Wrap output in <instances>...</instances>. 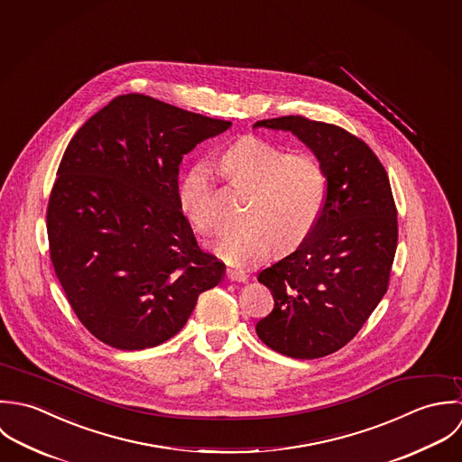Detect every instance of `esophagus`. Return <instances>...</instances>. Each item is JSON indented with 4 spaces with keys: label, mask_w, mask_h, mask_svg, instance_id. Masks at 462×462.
<instances>
[{
    "label": "esophagus",
    "mask_w": 462,
    "mask_h": 462,
    "mask_svg": "<svg viewBox=\"0 0 462 462\" xmlns=\"http://www.w3.org/2000/svg\"><path fill=\"white\" fill-rule=\"evenodd\" d=\"M226 277L232 282H248V275H245L243 272H236V270H226Z\"/></svg>",
    "instance_id": "34e87169"
}]
</instances>
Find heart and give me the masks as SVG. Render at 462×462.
<instances>
[{
	"instance_id": "1",
	"label": "heart",
	"mask_w": 462,
	"mask_h": 462,
	"mask_svg": "<svg viewBox=\"0 0 462 462\" xmlns=\"http://www.w3.org/2000/svg\"><path fill=\"white\" fill-rule=\"evenodd\" d=\"M225 180L246 194L241 226L217 239V254L234 266H252L272 252L296 250L314 230L325 203L321 162L305 152L287 153L263 139L246 137L221 157ZM216 182L207 162L194 164L180 184L179 199L199 234L219 230L214 208Z\"/></svg>"
}]
</instances>
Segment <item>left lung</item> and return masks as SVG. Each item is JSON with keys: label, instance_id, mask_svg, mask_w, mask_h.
<instances>
[{"label": "left lung", "instance_id": "obj_1", "mask_svg": "<svg viewBox=\"0 0 462 462\" xmlns=\"http://www.w3.org/2000/svg\"><path fill=\"white\" fill-rule=\"evenodd\" d=\"M292 132L321 162L327 194L310 236L259 273L275 300L255 330L282 356L318 359L350 343L387 291L396 254V205L383 166L341 126L301 116L263 119Z\"/></svg>", "mask_w": 462, "mask_h": 462}]
</instances>
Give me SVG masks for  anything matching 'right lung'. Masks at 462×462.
<instances>
[{
  "instance_id": "add662e5",
  "label": "right lung",
  "mask_w": 462,
  "mask_h": 462,
  "mask_svg": "<svg viewBox=\"0 0 462 462\" xmlns=\"http://www.w3.org/2000/svg\"><path fill=\"white\" fill-rule=\"evenodd\" d=\"M230 121L144 94L114 97L69 141L51 189L50 257L101 343L144 350L184 328L225 264L205 254L179 199V166Z\"/></svg>"
}]
</instances>
